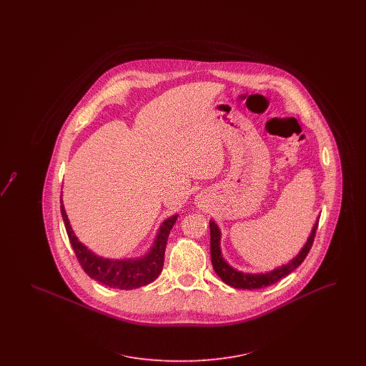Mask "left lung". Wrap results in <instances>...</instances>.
Instances as JSON below:
<instances>
[{
  "mask_svg": "<svg viewBox=\"0 0 366 366\" xmlns=\"http://www.w3.org/2000/svg\"><path fill=\"white\" fill-rule=\"evenodd\" d=\"M317 225H318V218L310 232V236L307 237V242L302 247V249L299 251V254L296 255L295 258H292L288 263L279 266L270 272H264V273H244L242 270L232 267L227 263V259L224 258L222 251H221V230L215 224V221L211 219L209 221V239H211L209 251H211L212 267L221 280L233 288L258 290L263 287H269V285L277 282L282 277L288 276L302 262L305 261V258L307 257V254L313 245Z\"/></svg>",
  "mask_w": 366,
  "mask_h": 366,
  "instance_id": "8db88e82",
  "label": "left lung"
}]
</instances>
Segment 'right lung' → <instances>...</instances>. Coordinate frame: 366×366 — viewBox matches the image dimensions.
Instances as JSON below:
<instances>
[{"instance_id":"obj_1","label":"right lung","mask_w":366,"mask_h":366,"mask_svg":"<svg viewBox=\"0 0 366 366\" xmlns=\"http://www.w3.org/2000/svg\"><path fill=\"white\" fill-rule=\"evenodd\" d=\"M60 211L74 252L90 279L96 280L109 288L118 290H134L157 279L163 269L166 244L170 230L178 218L177 214L163 221L157 230L155 242L145 255L139 258L112 259L94 254L85 244L78 240L66 214L63 199H60Z\"/></svg>"}]
</instances>
